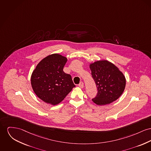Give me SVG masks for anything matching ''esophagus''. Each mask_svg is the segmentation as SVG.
Listing matches in <instances>:
<instances>
[{"label": "esophagus", "instance_id": "obj_1", "mask_svg": "<svg viewBox=\"0 0 151 151\" xmlns=\"http://www.w3.org/2000/svg\"><path fill=\"white\" fill-rule=\"evenodd\" d=\"M79 87H80L81 88H82L83 87V83L82 82H81L80 83L78 84Z\"/></svg>", "mask_w": 151, "mask_h": 151}]
</instances>
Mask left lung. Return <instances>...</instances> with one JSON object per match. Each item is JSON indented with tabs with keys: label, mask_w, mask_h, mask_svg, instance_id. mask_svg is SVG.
<instances>
[{
	"label": "left lung",
	"mask_w": 151,
	"mask_h": 151,
	"mask_svg": "<svg viewBox=\"0 0 151 151\" xmlns=\"http://www.w3.org/2000/svg\"><path fill=\"white\" fill-rule=\"evenodd\" d=\"M90 69L98 91L92 101L103 105L117 100L126 85L125 76L118 68L108 60H102L91 63Z\"/></svg>",
	"instance_id": "left-lung-1"
}]
</instances>
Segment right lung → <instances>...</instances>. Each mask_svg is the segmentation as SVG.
Instances as JSON below:
<instances>
[{
    "label": "right lung",
    "instance_id": "obj_1",
    "mask_svg": "<svg viewBox=\"0 0 151 151\" xmlns=\"http://www.w3.org/2000/svg\"><path fill=\"white\" fill-rule=\"evenodd\" d=\"M67 60L65 57L53 54L43 58L33 71L31 77L32 89L44 102L57 105L76 87L70 75L63 71Z\"/></svg>",
    "mask_w": 151,
    "mask_h": 151
}]
</instances>
